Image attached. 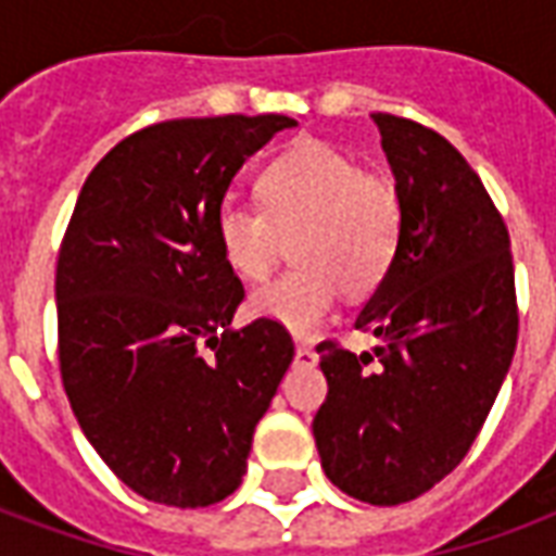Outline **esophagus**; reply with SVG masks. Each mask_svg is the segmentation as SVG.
Instances as JSON below:
<instances>
[{"label": "esophagus", "instance_id": "1", "mask_svg": "<svg viewBox=\"0 0 556 556\" xmlns=\"http://www.w3.org/2000/svg\"><path fill=\"white\" fill-rule=\"evenodd\" d=\"M294 363H298V366H315V363H318V354H315L309 345H298V349H294Z\"/></svg>", "mask_w": 556, "mask_h": 556}]
</instances>
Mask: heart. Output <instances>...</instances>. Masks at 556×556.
<instances>
[{"label": "heart", "instance_id": "obj_1", "mask_svg": "<svg viewBox=\"0 0 556 556\" xmlns=\"http://www.w3.org/2000/svg\"><path fill=\"white\" fill-rule=\"evenodd\" d=\"M258 205H223L214 235L223 262L243 279L274 267L279 235H294V270L253 291L250 313L309 337L333 309L337 291L369 294L393 265L402 235L396 187L375 178L337 148L303 139L255 178Z\"/></svg>", "mask_w": 556, "mask_h": 556}]
</instances>
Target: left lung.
<instances>
[{
	"label": "left lung",
	"instance_id": "obj_1",
	"mask_svg": "<svg viewBox=\"0 0 556 556\" xmlns=\"http://www.w3.org/2000/svg\"><path fill=\"white\" fill-rule=\"evenodd\" d=\"M372 118L402 235L354 327L381 345L372 354L318 345L330 390L313 434L339 491L396 506L453 473L477 441L513 366L518 306L509 231L477 172L429 127Z\"/></svg>",
	"mask_w": 556,
	"mask_h": 556
}]
</instances>
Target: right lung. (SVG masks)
<instances>
[{
	"instance_id": "right-lung-1",
	"label": "right lung",
	"mask_w": 556,
	"mask_h": 556,
	"mask_svg": "<svg viewBox=\"0 0 556 556\" xmlns=\"http://www.w3.org/2000/svg\"><path fill=\"white\" fill-rule=\"evenodd\" d=\"M294 125L160 122L122 139L79 190L55 267L62 384L83 434L146 501L229 497L294 357L286 327H229L243 286L214 235L231 178Z\"/></svg>"
}]
</instances>
